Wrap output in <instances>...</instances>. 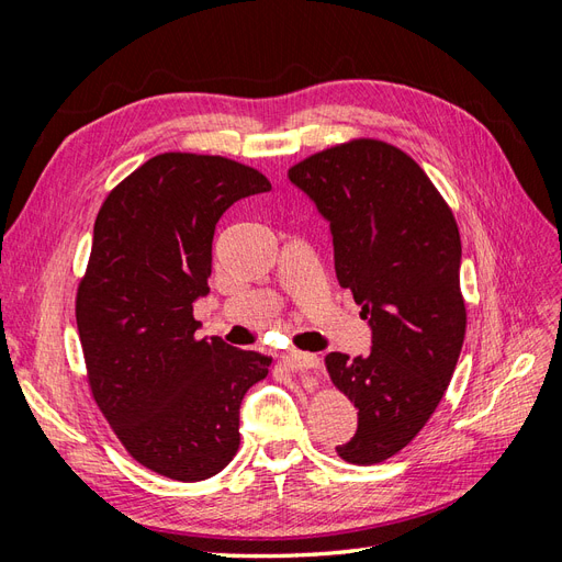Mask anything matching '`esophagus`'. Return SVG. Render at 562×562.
<instances>
[{"mask_svg": "<svg viewBox=\"0 0 562 562\" xmlns=\"http://www.w3.org/2000/svg\"><path fill=\"white\" fill-rule=\"evenodd\" d=\"M283 363L288 366V370H318L321 361L316 353H307V351H288L283 356Z\"/></svg>", "mask_w": 562, "mask_h": 562, "instance_id": "34e87169", "label": "esophagus"}]
</instances>
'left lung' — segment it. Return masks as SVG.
<instances>
[{
  "label": "left lung",
  "mask_w": 562,
  "mask_h": 562,
  "mask_svg": "<svg viewBox=\"0 0 562 562\" xmlns=\"http://www.w3.org/2000/svg\"><path fill=\"white\" fill-rule=\"evenodd\" d=\"M288 178L330 223L337 281L372 328L370 353L326 356L333 384L359 407V429L335 450L380 464L429 422L464 345L457 220L419 164L375 138L316 151Z\"/></svg>",
  "instance_id": "8db88e82"
}]
</instances>
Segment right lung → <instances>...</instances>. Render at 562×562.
Masks as SVG:
<instances>
[{"label": "right lung", "instance_id": "add662e5", "mask_svg": "<svg viewBox=\"0 0 562 562\" xmlns=\"http://www.w3.org/2000/svg\"><path fill=\"white\" fill-rule=\"evenodd\" d=\"M271 182L227 157L166 151L119 182L93 227L77 328L93 401L145 469L196 483L239 450V407L269 356L196 337L217 220Z\"/></svg>", "mask_w": 562, "mask_h": 562}]
</instances>
